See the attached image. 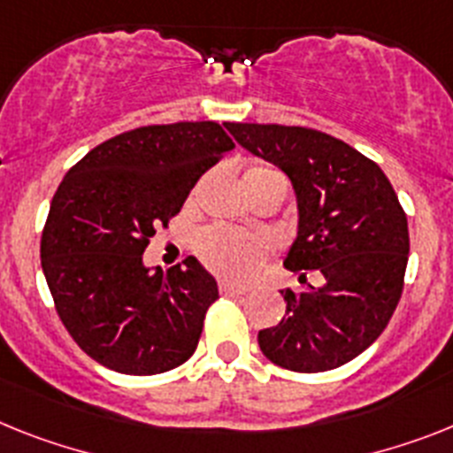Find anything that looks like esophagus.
Here are the masks:
<instances>
[{
  "label": "esophagus",
  "mask_w": 453,
  "mask_h": 453,
  "mask_svg": "<svg viewBox=\"0 0 453 453\" xmlns=\"http://www.w3.org/2000/svg\"><path fill=\"white\" fill-rule=\"evenodd\" d=\"M220 295H226V297H239V295H246V288L234 283H220Z\"/></svg>",
  "instance_id": "1"
}]
</instances>
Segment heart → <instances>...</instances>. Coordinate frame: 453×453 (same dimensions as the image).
Masks as SVG:
<instances>
[{
  "label": "heart",
  "mask_w": 453,
  "mask_h": 453,
  "mask_svg": "<svg viewBox=\"0 0 453 453\" xmlns=\"http://www.w3.org/2000/svg\"><path fill=\"white\" fill-rule=\"evenodd\" d=\"M279 174L269 165H253L246 177H265ZM200 256L223 279L249 280L262 267L267 256V242L257 234L239 233V230H211L200 242Z\"/></svg>",
  "instance_id": "obj_1"
}]
</instances>
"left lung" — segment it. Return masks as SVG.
<instances>
[{"instance_id": "8db88e82", "label": "left lung", "mask_w": 453, "mask_h": 453, "mask_svg": "<svg viewBox=\"0 0 453 453\" xmlns=\"http://www.w3.org/2000/svg\"><path fill=\"white\" fill-rule=\"evenodd\" d=\"M244 150L283 170L299 226L285 267L302 290H280L285 318L257 334L262 355L297 373H322L362 355L389 325L408 267V216L378 163L322 131L226 124ZM323 273L315 288L305 272Z\"/></svg>"}]
</instances>
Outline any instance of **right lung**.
<instances>
[{
	"label": "right lung",
	"mask_w": 453,
	"mask_h": 453,
	"mask_svg": "<svg viewBox=\"0 0 453 453\" xmlns=\"http://www.w3.org/2000/svg\"><path fill=\"white\" fill-rule=\"evenodd\" d=\"M230 150L216 121L156 124L105 140L66 173L45 220L41 267L64 326L94 362L156 375L196 352L219 299L214 276L196 257L151 273L142 253Z\"/></svg>",
	"instance_id": "obj_1"
}]
</instances>
